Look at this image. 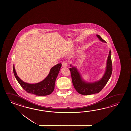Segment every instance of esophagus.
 I'll return each instance as SVG.
<instances>
[{
	"label": "esophagus",
	"mask_w": 131,
	"mask_h": 131,
	"mask_svg": "<svg viewBox=\"0 0 131 131\" xmlns=\"http://www.w3.org/2000/svg\"><path fill=\"white\" fill-rule=\"evenodd\" d=\"M67 62L64 61L62 63V67H67Z\"/></svg>",
	"instance_id": "34e87169"
}]
</instances>
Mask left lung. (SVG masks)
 <instances>
[{"instance_id":"left-lung-1","label":"left lung","mask_w":131,"mask_h":131,"mask_svg":"<svg viewBox=\"0 0 131 131\" xmlns=\"http://www.w3.org/2000/svg\"><path fill=\"white\" fill-rule=\"evenodd\" d=\"M98 38L101 42H106L101 38L99 35H96ZM111 50H110L109 55L106 62V67L105 72L103 77L98 81L93 82H90L85 81L82 77L78 69L72 64H70L72 84L75 89L77 92L81 95H90L98 93L106 85L111 76L112 71V65L111 62Z\"/></svg>"}]
</instances>
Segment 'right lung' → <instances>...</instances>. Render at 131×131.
<instances>
[{"label": "right lung", "mask_w": 131, "mask_h": 131, "mask_svg": "<svg viewBox=\"0 0 131 131\" xmlns=\"http://www.w3.org/2000/svg\"><path fill=\"white\" fill-rule=\"evenodd\" d=\"M61 66V64L60 63L52 67L50 69L49 74L43 80L38 83L34 84L28 83L22 81L17 75L14 64L13 71L17 81L25 91L28 93L38 96H45L50 95L53 92L56 79Z\"/></svg>", "instance_id": "add662e5"}]
</instances>
